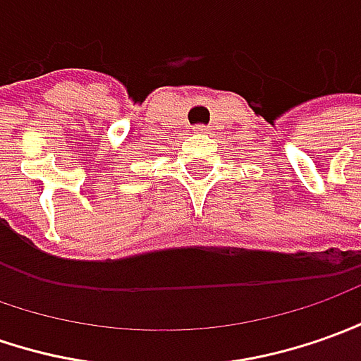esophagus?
I'll use <instances>...</instances> for the list:
<instances>
[{
  "mask_svg": "<svg viewBox=\"0 0 361 361\" xmlns=\"http://www.w3.org/2000/svg\"><path fill=\"white\" fill-rule=\"evenodd\" d=\"M207 126H203V124H197V126H193V132H207Z\"/></svg>",
  "mask_w": 361,
  "mask_h": 361,
  "instance_id": "1",
  "label": "esophagus"
}]
</instances>
